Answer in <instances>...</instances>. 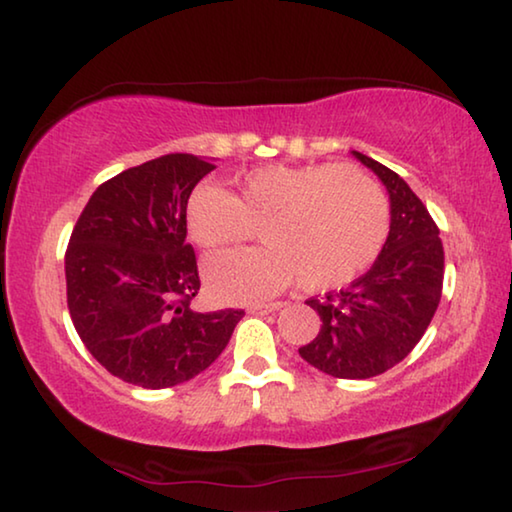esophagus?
I'll use <instances>...</instances> for the list:
<instances>
[{
  "instance_id": "esophagus-1",
  "label": "esophagus",
  "mask_w": 512,
  "mask_h": 512,
  "mask_svg": "<svg viewBox=\"0 0 512 512\" xmlns=\"http://www.w3.org/2000/svg\"><path fill=\"white\" fill-rule=\"evenodd\" d=\"M280 305H282V303H255V305H250V307H248V312H250V314H259V316H262V314H271V312H275V310H278Z\"/></svg>"
}]
</instances>
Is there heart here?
<instances>
[{
    "instance_id": "b5f03b06",
    "label": "heart",
    "mask_w": 512,
    "mask_h": 512,
    "mask_svg": "<svg viewBox=\"0 0 512 512\" xmlns=\"http://www.w3.org/2000/svg\"><path fill=\"white\" fill-rule=\"evenodd\" d=\"M186 232L205 250L248 241L266 246L218 253L205 262L216 298L246 303L298 278L307 291L342 287L383 248L389 207L383 189L348 164H269L241 177L237 193L200 184L186 200Z\"/></svg>"
}]
</instances>
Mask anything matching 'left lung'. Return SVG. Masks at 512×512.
I'll return each instance as SVG.
<instances>
[{"label":"left lung","mask_w":512,"mask_h":512,"mask_svg":"<svg viewBox=\"0 0 512 512\" xmlns=\"http://www.w3.org/2000/svg\"><path fill=\"white\" fill-rule=\"evenodd\" d=\"M389 191L392 223L371 269L346 289L310 298L321 328L298 353L328 376L364 380L399 364L424 337L442 298L444 248L424 202L394 170L353 152Z\"/></svg>","instance_id":"left-lung-1"}]
</instances>
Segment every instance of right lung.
Returning a JSON list of instances; mask_svg holds the SVG:
<instances>
[{
    "mask_svg": "<svg viewBox=\"0 0 512 512\" xmlns=\"http://www.w3.org/2000/svg\"><path fill=\"white\" fill-rule=\"evenodd\" d=\"M214 168L186 152L127 168L97 186L70 234V319L93 358L125 383H186L223 353L246 314L191 310L200 275L184 212Z\"/></svg>",
    "mask_w": 512,
    "mask_h": 512,
    "instance_id": "obj_1",
    "label": "right lung"
}]
</instances>
